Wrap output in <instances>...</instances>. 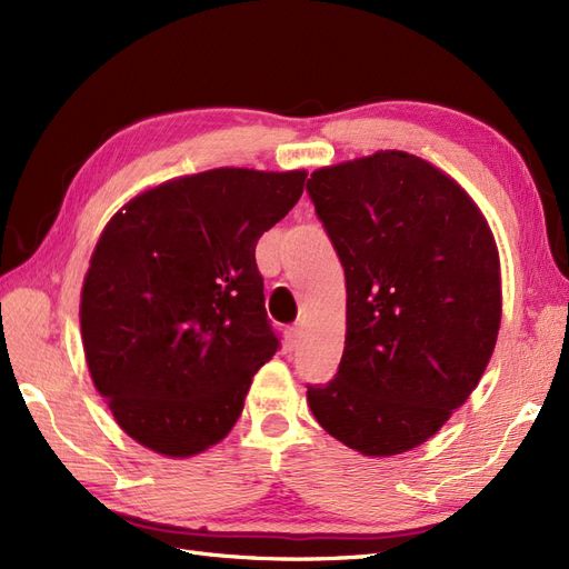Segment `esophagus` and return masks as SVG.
Here are the masks:
<instances>
[{
  "label": "esophagus",
  "instance_id": "obj_1",
  "mask_svg": "<svg viewBox=\"0 0 569 569\" xmlns=\"http://www.w3.org/2000/svg\"><path fill=\"white\" fill-rule=\"evenodd\" d=\"M284 343H287L289 351H295L299 343H301V330H299L297 325H289L287 330H284Z\"/></svg>",
  "mask_w": 569,
  "mask_h": 569
}]
</instances>
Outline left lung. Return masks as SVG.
I'll return each instance as SVG.
<instances>
[{
  "instance_id": "1",
  "label": "left lung",
  "mask_w": 569,
  "mask_h": 569,
  "mask_svg": "<svg viewBox=\"0 0 569 569\" xmlns=\"http://www.w3.org/2000/svg\"><path fill=\"white\" fill-rule=\"evenodd\" d=\"M347 278L335 380L308 385L327 435L396 456L479 385L501 327V266L468 192L406 151L320 168L306 184Z\"/></svg>"
}]
</instances>
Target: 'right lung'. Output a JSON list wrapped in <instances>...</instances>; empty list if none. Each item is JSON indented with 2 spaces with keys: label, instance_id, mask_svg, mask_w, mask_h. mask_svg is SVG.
Listing matches in <instances>:
<instances>
[{
  "label": "right lung",
  "instance_id": "right-lung-1",
  "mask_svg": "<svg viewBox=\"0 0 569 569\" xmlns=\"http://www.w3.org/2000/svg\"><path fill=\"white\" fill-rule=\"evenodd\" d=\"M306 170L216 168L134 197L101 232L80 297L92 382L147 449L189 458L226 439L280 349L256 244Z\"/></svg>",
  "mask_w": 569,
  "mask_h": 569
}]
</instances>
